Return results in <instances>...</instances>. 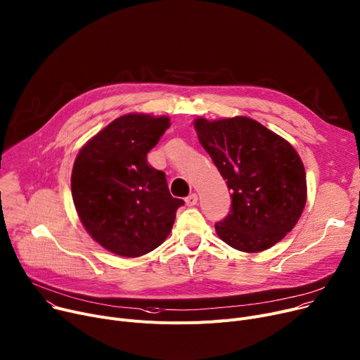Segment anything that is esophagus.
Listing matches in <instances>:
<instances>
[{"mask_svg": "<svg viewBox=\"0 0 360 360\" xmlns=\"http://www.w3.org/2000/svg\"><path fill=\"white\" fill-rule=\"evenodd\" d=\"M185 202H186V205H188V207H194V205L198 202V197H197V194H191V195H188V197L185 198Z\"/></svg>", "mask_w": 360, "mask_h": 360, "instance_id": "34e87169", "label": "esophagus"}]
</instances>
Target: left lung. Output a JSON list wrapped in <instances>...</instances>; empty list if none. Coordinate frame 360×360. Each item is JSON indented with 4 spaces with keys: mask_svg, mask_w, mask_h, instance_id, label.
<instances>
[{
    "mask_svg": "<svg viewBox=\"0 0 360 360\" xmlns=\"http://www.w3.org/2000/svg\"><path fill=\"white\" fill-rule=\"evenodd\" d=\"M200 143L231 191L215 231L242 252H262L290 233L307 201L304 165L288 141L248 117L195 120Z\"/></svg>",
    "mask_w": 360,
    "mask_h": 360,
    "instance_id": "1",
    "label": "left lung"
}]
</instances>
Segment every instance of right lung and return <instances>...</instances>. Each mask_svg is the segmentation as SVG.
<instances>
[{
    "label": "right lung",
    "mask_w": 360,
    "mask_h": 360,
    "mask_svg": "<svg viewBox=\"0 0 360 360\" xmlns=\"http://www.w3.org/2000/svg\"><path fill=\"white\" fill-rule=\"evenodd\" d=\"M167 127V117H118L75 159L70 188L79 219L94 240L115 255L137 257L155 250L184 205L171 195L165 172L148 162Z\"/></svg>",
    "instance_id": "right-lung-1"
}]
</instances>
